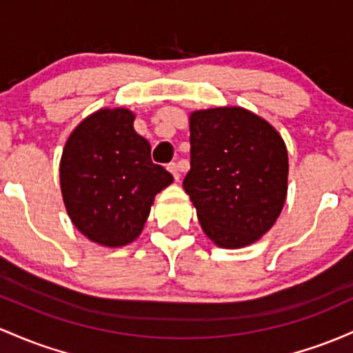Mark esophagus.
<instances>
[{"label":"esophagus","instance_id":"1","mask_svg":"<svg viewBox=\"0 0 353 353\" xmlns=\"http://www.w3.org/2000/svg\"><path fill=\"white\" fill-rule=\"evenodd\" d=\"M168 172L172 173L173 178H175L176 181L180 180V170H178V165H176V163H170V165H168Z\"/></svg>","mask_w":353,"mask_h":353}]
</instances>
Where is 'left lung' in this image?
Returning <instances> with one entry per match:
<instances>
[{
    "mask_svg": "<svg viewBox=\"0 0 353 353\" xmlns=\"http://www.w3.org/2000/svg\"><path fill=\"white\" fill-rule=\"evenodd\" d=\"M183 180L205 235L220 248L255 243L282 213L288 153L273 126L241 106L190 113Z\"/></svg>",
    "mask_w": 353,
    "mask_h": 353,
    "instance_id": "8db88e82",
    "label": "left lung"
}]
</instances>
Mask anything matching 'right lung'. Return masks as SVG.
<instances>
[{"instance_id": "1", "label": "right lung", "mask_w": 353, "mask_h": 353, "mask_svg": "<svg viewBox=\"0 0 353 353\" xmlns=\"http://www.w3.org/2000/svg\"><path fill=\"white\" fill-rule=\"evenodd\" d=\"M128 108H101L71 132L59 160V185L71 223L86 239L117 248L140 236L157 193L173 176L152 161Z\"/></svg>"}]
</instances>
